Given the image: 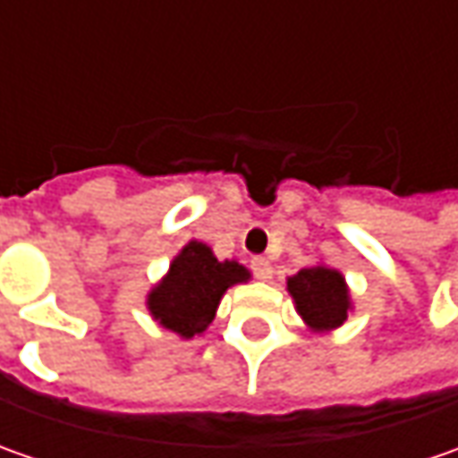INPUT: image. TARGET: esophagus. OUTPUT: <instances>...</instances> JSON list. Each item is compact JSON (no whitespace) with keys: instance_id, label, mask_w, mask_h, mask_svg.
Segmentation results:
<instances>
[{"instance_id":"esophagus-1","label":"esophagus","mask_w":458,"mask_h":458,"mask_svg":"<svg viewBox=\"0 0 458 458\" xmlns=\"http://www.w3.org/2000/svg\"><path fill=\"white\" fill-rule=\"evenodd\" d=\"M252 273H255L257 280H270V277H273V265H270V259L255 257V259H252Z\"/></svg>"}]
</instances>
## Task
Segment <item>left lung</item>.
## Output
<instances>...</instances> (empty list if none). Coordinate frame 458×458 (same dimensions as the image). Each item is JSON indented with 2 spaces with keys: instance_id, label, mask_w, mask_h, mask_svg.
<instances>
[{
  "instance_id": "obj_1",
  "label": "left lung",
  "mask_w": 458,
  "mask_h": 458,
  "mask_svg": "<svg viewBox=\"0 0 458 458\" xmlns=\"http://www.w3.org/2000/svg\"><path fill=\"white\" fill-rule=\"evenodd\" d=\"M288 291L298 306V313L310 328L328 331L346 321L349 291L342 273L324 265L306 267L288 280Z\"/></svg>"
}]
</instances>
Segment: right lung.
Here are the masks:
<instances>
[{
  "mask_svg": "<svg viewBox=\"0 0 458 458\" xmlns=\"http://www.w3.org/2000/svg\"><path fill=\"white\" fill-rule=\"evenodd\" d=\"M244 280H250V273L239 262H219L206 244L191 242L173 259L163 283L150 293L148 306L165 328L191 339L214 321L226 288Z\"/></svg>",
  "mask_w": 458,
  "mask_h": 458,
  "instance_id": "right-lung-1",
  "label": "right lung"
}]
</instances>
